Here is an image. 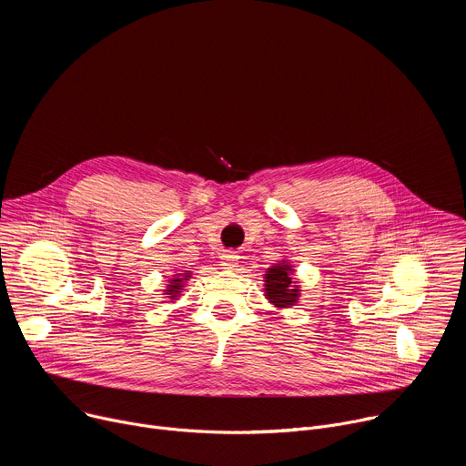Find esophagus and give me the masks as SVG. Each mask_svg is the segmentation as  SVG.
Here are the masks:
<instances>
[{
	"instance_id": "obj_1",
	"label": "esophagus",
	"mask_w": 466,
	"mask_h": 466,
	"mask_svg": "<svg viewBox=\"0 0 466 466\" xmlns=\"http://www.w3.org/2000/svg\"><path fill=\"white\" fill-rule=\"evenodd\" d=\"M238 258H239V256H238L234 250H225V252H221V256H219L221 265H225L227 269L236 268V261H238Z\"/></svg>"
}]
</instances>
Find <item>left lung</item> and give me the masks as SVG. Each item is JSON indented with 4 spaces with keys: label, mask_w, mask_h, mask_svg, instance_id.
I'll use <instances>...</instances> for the list:
<instances>
[{
    "label": "left lung",
    "mask_w": 466,
    "mask_h": 466,
    "mask_svg": "<svg viewBox=\"0 0 466 466\" xmlns=\"http://www.w3.org/2000/svg\"><path fill=\"white\" fill-rule=\"evenodd\" d=\"M265 291H268V299L279 308H288L297 300L299 289L291 288L288 265L279 263L268 271V275H265Z\"/></svg>",
    "instance_id": "obj_1"
}]
</instances>
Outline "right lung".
I'll use <instances>...</instances> for the list:
<instances>
[{
  "instance_id": "1",
  "label": "right lung",
  "mask_w": 466,
  "mask_h": 466,
  "mask_svg": "<svg viewBox=\"0 0 466 466\" xmlns=\"http://www.w3.org/2000/svg\"><path fill=\"white\" fill-rule=\"evenodd\" d=\"M182 280H186V279H182ZM171 284H173V286H169L167 291H169L171 297H177V293H178V289H180V279H175Z\"/></svg>"
}]
</instances>
